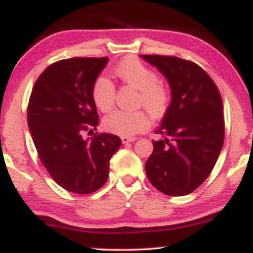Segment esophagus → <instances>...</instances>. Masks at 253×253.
I'll use <instances>...</instances> for the list:
<instances>
[{"label":"esophagus","instance_id":"1","mask_svg":"<svg viewBox=\"0 0 253 253\" xmlns=\"http://www.w3.org/2000/svg\"><path fill=\"white\" fill-rule=\"evenodd\" d=\"M136 139H138V138H135V136H125V135L121 136V140H123L124 144H126V143H132V141L136 140Z\"/></svg>","mask_w":253,"mask_h":253}]
</instances>
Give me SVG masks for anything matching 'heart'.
Wrapping results in <instances>:
<instances>
[{
	"label": "heart",
	"instance_id": "heart-1",
	"mask_svg": "<svg viewBox=\"0 0 253 253\" xmlns=\"http://www.w3.org/2000/svg\"><path fill=\"white\" fill-rule=\"evenodd\" d=\"M115 76L139 90V103L144 104L153 117L165 112L169 103V90L156 74L134 58H127L115 68ZM95 106L101 112H108L114 104L115 86L107 77L96 78L91 89ZM151 118L146 110H121L109 113L103 120L107 129L117 134L130 136L143 132L150 126Z\"/></svg>",
	"mask_w": 253,
	"mask_h": 253
}]
</instances>
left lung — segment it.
I'll use <instances>...</instances> for the list:
<instances>
[{
  "mask_svg": "<svg viewBox=\"0 0 253 253\" xmlns=\"http://www.w3.org/2000/svg\"><path fill=\"white\" fill-rule=\"evenodd\" d=\"M158 69L171 90L161 126L145 164L151 184L169 196L193 193L213 170L225 138L219 89L199 65L171 56L141 54Z\"/></svg>",
  "mask_w": 253,
  "mask_h": 253,
  "instance_id": "8db88e82",
  "label": "left lung"
}]
</instances>
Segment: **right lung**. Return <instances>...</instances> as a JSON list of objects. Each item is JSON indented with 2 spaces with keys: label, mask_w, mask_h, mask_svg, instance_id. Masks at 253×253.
I'll return each instance as SVG.
<instances>
[{
  "label": "right lung",
  "mask_w": 253,
  "mask_h": 253,
  "mask_svg": "<svg viewBox=\"0 0 253 253\" xmlns=\"http://www.w3.org/2000/svg\"><path fill=\"white\" fill-rule=\"evenodd\" d=\"M108 57L51 64L34 84L27 120L40 161L65 190L91 194L107 182L109 161L121 146L110 133L83 138L98 125L91 89Z\"/></svg>",
  "instance_id": "add662e5"
}]
</instances>
